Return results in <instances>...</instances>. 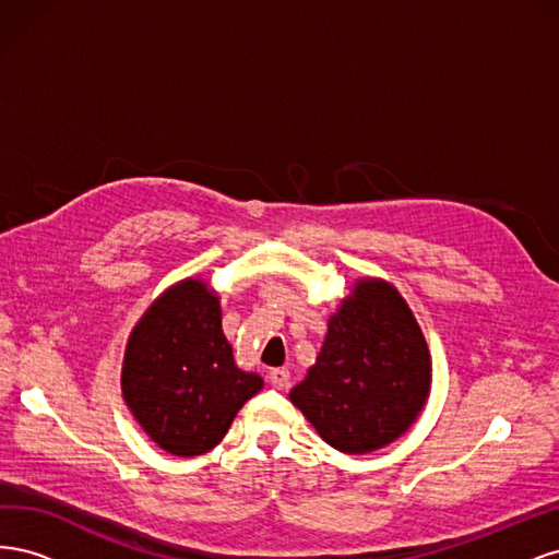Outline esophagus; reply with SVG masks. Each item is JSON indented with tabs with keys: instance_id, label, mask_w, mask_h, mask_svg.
<instances>
[{
	"instance_id": "obj_1",
	"label": "esophagus",
	"mask_w": 559,
	"mask_h": 559,
	"mask_svg": "<svg viewBox=\"0 0 559 559\" xmlns=\"http://www.w3.org/2000/svg\"><path fill=\"white\" fill-rule=\"evenodd\" d=\"M270 382H273V386H277V389L289 386V382H292L289 368H273V370H270Z\"/></svg>"
}]
</instances>
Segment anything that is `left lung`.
<instances>
[{"label":"left lung","instance_id":"8db88e82","mask_svg":"<svg viewBox=\"0 0 559 559\" xmlns=\"http://www.w3.org/2000/svg\"><path fill=\"white\" fill-rule=\"evenodd\" d=\"M292 403L324 441L347 454L373 452L408 429L429 396L431 364L413 312L386 282L354 286Z\"/></svg>","mask_w":559,"mask_h":559}]
</instances>
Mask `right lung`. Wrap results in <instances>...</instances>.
<instances>
[{"label":"right lung","instance_id":"obj_1","mask_svg":"<svg viewBox=\"0 0 559 559\" xmlns=\"http://www.w3.org/2000/svg\"><path fill=\"white\" fill-rule=\"evenodd\" d=\"M121 384L134 419L163 450L195 456L222 441L263 380L235 366L218 296L186 280L134 326Z\"/></svg>","mask_w":559,"mask_h":559}]
</instances>
